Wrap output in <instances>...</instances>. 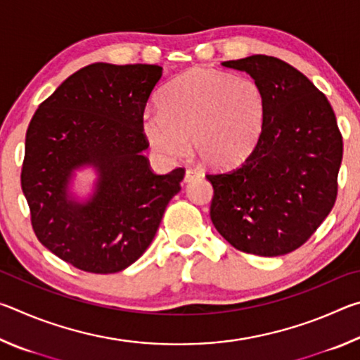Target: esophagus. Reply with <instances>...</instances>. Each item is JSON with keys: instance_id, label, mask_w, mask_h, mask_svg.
I'll return each instance as SVG.
<instances>
[{"instance_id": "1", "label": "esophagus", "mask_w": 360, "mask_h": 360, "mask_svg": "<svg viewBox=\"0 0 360 360\" xmlns=\"http://www.w3.org/2000/svg\"><path fill=\"white\" fill-rule=\"evenodd\" d=\"M200 176H202V173L197 172V169H192V168H188L187 172H186L184 181H186V182H191V181H192V179H195V178H200Z\"/></svg>"}]
</instances>
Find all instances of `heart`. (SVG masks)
<instances>
[{
	"label": "heart",
	"mask_w": 360,
	"mask_h": 360,
	"mask_svg": "<svg viewBox=\"0 0 360 360\" xmlns=\"http://www.w3.org/2000/svg\"><path fill=\"white\" fill-rule=\"evenodd\" d=\"M265 115V94L254 79L197 68L163 90L162 109H146L141 127L162 160L184 157L191 138L203 163L225 168L251 154Z\"/></svg>",
	"instance_id": "obj_1"
}]
</instances>
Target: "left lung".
Segmentation results:
<instances>
[{
    "label": "left lung",
    "instance_id": "1",
    "mask_svg": "<svg viewBox=\"0 0 360 360\" xmlns=\"http://www.w3.org/2000/svg\"><path fill=\"white\" fill-rule=\"evenodd\" d=\"M246 71L265 94V124L251 154L229 172L208 173L211 221L238 251L276 257L309 240L338 192L343 138L327 96L276 57L224 62Z\"/></svg>",
    "mask_w": 360,
    "mask_h": 360
}]
</instances>
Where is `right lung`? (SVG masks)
<instances>
[{
    "label": "right lung",
    "instance_id": "right-lung-1",
    "mask_svg": "<svg viewBox=\"0 0 360 360\" xmlns=\"http://www.w3.org/2000/svg\"><path fill=\"white\" fill-rule=\"evenodd\" d=\"M162 66L94 63L71 75L30 122L22 191L42 245L89 273H117L144 254L186 169L155 174L141 119ZM99 173L85 204L68 193L72 172Z\"/></svg>",
    "mask_w": 360,
    "mask_h": 360
}]
</instances>
